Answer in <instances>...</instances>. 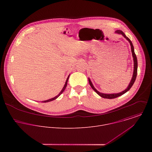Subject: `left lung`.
<instances>
[{
    "label": "left lung",
    "instance_id": "1",
    "mask_svg": "<svg viewBox=\"0 0 152 152\" xmlns=\"http://www.w3.org/2000/svg\"><path fill=\"white\" fill-rule=\"evenodd\" d=\"M116 33L117 34H121L124 38H126L128 41L130 42V45H131V51H132V56H133V58H134V73H133V76H132V80L131 81V82H130L128 87L123 91L121 92V93H117V94H103V93H100L94 87L93 85L92 84L91 80L90 79H88V80H89V83L90 85V86H91V88L100 96H101L103 98H105V99H114V98H116V97H118L123 94H124V93H126L127 91H128L130 89H131V88L132 86V85H134L135 81V79H136V77H137V68H138V62H137V56L135 53V52H134V46L132 45V41H131V39H130L128 37H127L125 34H124V32L121 31H120V30H117L116 32Z\"/></svg>",
    "mask_w": 152,
    "mask_h": 152
}]
</instances>
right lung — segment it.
Wrapping results in <instances>:
<instances>
[{
	"mask_svg": "<svg viewBox=\"0 0 152 152\" xmlns=\"http://www.w3.org/2000/svg\"><path fill=\"white\" fill-rule=\"evenodd\" d=\"M69 76H68V77H67V80H66V83H65V85H64V86L63 87V88H62V90H61V91L59 93V94L58 95V96H56V97H53V98H52V99H49V100H45V101H42V103H46V102H50V101H52V100H55V99H56V98H58L62 93H63V91L65 90V89H66V86H67V82H68V80H69Z\"/></svg>",
	"mask_w": 152,
	"mask_h": 152,
	"instance_id": "1",
	"label": "right lung"
}]
</instances>
